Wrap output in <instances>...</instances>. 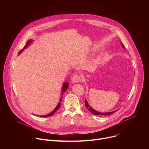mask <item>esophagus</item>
Instances as JSON below:
<instances>
[{
	"label": "esophagus",
	"mask_w": 149,
	"mask_h": 149,
	"mask_svg": "<svg viewBox=\"0 0 149 149\" xmlns=\"http://www.w3.org/2000/svg\"><path fill=\"white\" fill-rule=\"evenodd\" d=\"M81 81V77L79 75L75 74L72 77V82H79Z\"/></svg>",
	"instance_id": "1"
}]
</instances>
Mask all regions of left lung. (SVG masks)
<instances>
[{
	"label": "left lung",
	"instance_id": "8db88e82",
	"mask_svg": "<svg viewBox=\"0 0 149 149\" xmlns=\"http://www.w3.org/2000/svg\"><path fill=\"white\" fill-rule=\"evenodd\" d=\"M122 45L123 47H124V46L123 45V44H122ZM85 104H86V106L87 107V108L88 109V110H89L93 114H94V115H109V114H113L114 113V112H116V111H113V112H110V113H100V112H98V111H96L95 110H94V109H93L90 106L88 105L87 100H86V101H85Z\"/></svg>",
	"mask_w": 149,
	"mask_h": 149
}]
</instances>
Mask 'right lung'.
Instances as JSON below:
<instances>
[{"label":"right lung","mask_w":149,"mask_h":149,"mask_svg":"<svg viewBox=\"0 0 149 149\" xmlns=\"http://www.w3.org/2000/svg\"><path fill=\"white\" fill-rule=\"evenodd\" d=\"M31 42V40H28V42H27V43H26V45L25 46V47L24 48V49H22V50H20V51H19V53H20L21 52V51H22L23 49H24L25 48H26L29 45V44H30V42ZM68 88V82H64L63 84V87H62V92L63 93H64V92H65V91L67 90V88ZM62 98H60V100H59V102H58V105H57V107L55 109V110L52 112V113H51L50 114H48V115H46V116H40V117H50V116H52L58 110V109L59 108V107H60V105H61V101H62Z\"/></svg>","instance_id":"add662e5"}]
</instances>
